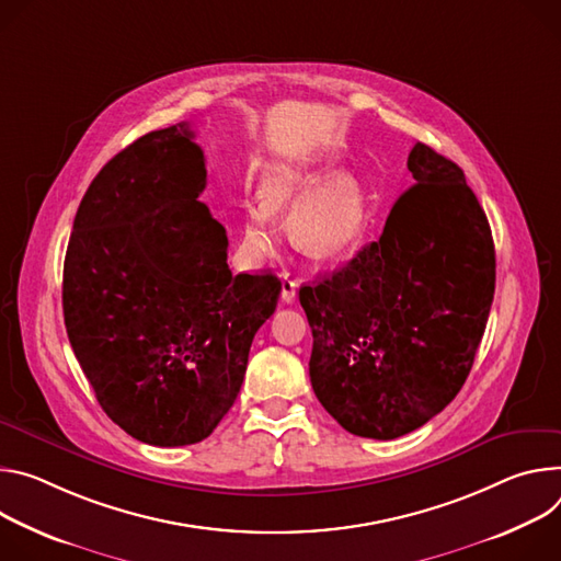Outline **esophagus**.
<instances>
[{"label": "esophagus", "mask_w": 561, "mask_h": 561, "mask_svg": "<svg viewBox=\"0 0 561 561\" xmlns=\"http://www.w3.org/2000/svg\"><path fill=\"white\" fill-rule=\"evenodd\" d=\"M296 291H298V280L289 274L283 276V285H280V298L283 302H291L296 298Z\"/></svg>", "instance_id": "esophagus-1"}]
</instances>
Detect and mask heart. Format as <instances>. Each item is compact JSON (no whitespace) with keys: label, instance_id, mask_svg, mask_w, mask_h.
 I'll return each instance as SVG.
<instances>
[{"label":"heart","instance_id":"1","mask_svg":"<svg viewBox=\"0 0 561 561\" xmlns=\"http://www.w3.org/2000/svg\"><path fill=\"white\" fill-rule=\"evenodd\" d=\"M307 184V178L291 169H278L263 182L265 201H247L242 207V249L254 259L270 254L278 240L276 214ZM365 225V201L358 182L339 173L305 192L291 214L289 233L294 242L317 259H332L360 236Z\"/></svg>","mask_w":561,"mask_h":561}]
</instances>
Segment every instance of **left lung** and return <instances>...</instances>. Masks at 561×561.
Listing matches in <instances>:
<instances>
[{"mask_svg": "<svg viewBox=\"0 0 561 561\" xmlns=\"http://www.w3.org/2000/svg\"><path fill=\"white\" fill-rule=\"evenodd\" d=\"M408 169L416 184L381 238L298 291L317 399L347 432L381 442L459 394L494 296L492 233L463 171L423 142Z\"/></svg>", "mask_w": 561, "mask_h": 561, "instance_id": "1", "label": "left lung"}]
</instances>
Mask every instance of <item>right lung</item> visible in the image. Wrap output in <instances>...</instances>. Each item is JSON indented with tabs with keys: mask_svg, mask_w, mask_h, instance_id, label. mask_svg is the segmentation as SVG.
Listing matches in <instances>:
<instances>
[{
	"mask_svg": "<svg viewBox=\"0 0 561 561\" xmlns=\"http://www.w3.org/2000/svg\"><path fill=\"white\" fill-rule=\"evenodd\" d=\"M205 184L190 124L138 138L93 178L65 259V325L95 399L160 448L214 432L280 294L274 274H231Z\"/></svg>",
	"mask_w": 561,
	"mask_h": 561,
	"instance_id": "add662e5",
	"label": "right lung"
}]
</instances>
